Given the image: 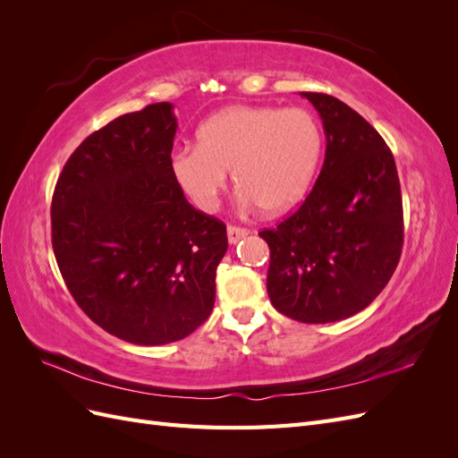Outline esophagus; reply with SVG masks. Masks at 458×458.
<instances>
[{"label":"esophagus","mask_w":458,"mask_h":458,"mask_svg":"<svg viewBox=\"0 0 458 458\" xmlns=\"http://www.w3.org/2000/svg\"><path fill=\"white\" fill-rule=\"evenodd\" d=\"M246 234H248V231L242 227H234V225L227 227V241L231 244H237L239 241H242L246 237Z\"/></svg>","instance_id":"1"}]
</instances>
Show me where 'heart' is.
Listing matches in <instances>:
<instances>
[{
  "mask_svg": "<svg viewBox=\"0 0 458 458\" xmlns=\"http://www.w3.org/2000/svg\"><path fill=\"white\" fill-rule=\"evenodd\" d=\"M323 152V133L303 108L227 106L206 118L197 145L177 147L170 172L200 212L217 208L227 170L244 206L281 214L308 195Z\"/></svg>",
  "mask_w": 458,
  "mask_h": 458,
  "instance_id": "heart-1",
  "label": "heart"
}]
</instances>
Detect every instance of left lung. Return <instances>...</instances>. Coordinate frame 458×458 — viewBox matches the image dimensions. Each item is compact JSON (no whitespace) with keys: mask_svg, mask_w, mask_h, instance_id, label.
Masks as SVG:
<instances>
[{"mask_svg":"<svg viewBox=\"0 0 458 458\" xmlns=\"http://www.w3.org/2000/svg\"><path fill=\"white\" fill-rule=\"evenodd\" d=\"M300 95L323 120L325 162L298 210L259 237L271 252L273 308L321 325L365 310L392 279L403 248V204L380 133L336 97Z\"/></svg>","mask_w":458,"mask_h":458,"instance_id":"8db88e82","label":"left lung"}]
</instances>
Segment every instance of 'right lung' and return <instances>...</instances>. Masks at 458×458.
<instances>
[{
	"mask_svg": "<svg viewBox=\"0 0 458 458\" xmlns=\"http://www.w3.org/2000/svg\"><path fill=\"white\" fill-rule=\"evenodd\" d=\"M172 103L91 133L64 164L51 204L63 279L93 323L137 345L177 342L212 313L225 225L175 185Z\"/></svg>",
	"mask_w": 458,
	"mask_h": 458,
	"instance_id": "1",
	"label": "right lung"
}]
</instances>
